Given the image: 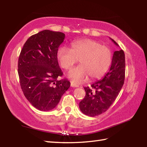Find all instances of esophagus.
<instances>
[{
  "mask_svg": "<svg viewBox=\"0 0 147 147\" xmlns=\"http://www.w3.org/2000/svg\"><path fill=\"white\" fill-rule=\"evenodd\" d=\"M71 86L72 87H78V86L75 85V84L73 83H71Z\"/></svg>",
  "mask_w": 147,
  "mask_h": 147,
  "instance_id": "esophagus-1",
  "label": "esophagus"
}]
</instances>
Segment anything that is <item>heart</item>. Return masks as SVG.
Segmentation results:
<instances>
[{"mask_svg": "<svg viewBox=\"0 0 147 147\" xmlns=\"http://www.w3.org/2000/svg\"><path fill=\"white\" fill-rule=\"evenodd\" d=\"M57 59L65 69H69L80 60V65L68 73L72 82L79 84L88 77L94 80L104 76L111 64L112 52L96 40L82 39L72 42L71 49L61 47L57 51Z\"/></svg>", "mask_w": 147, "mask_h": 147, "instance_id": "1", "label": "heart"}]
</instances>
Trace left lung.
<instances>
[{
  "mask_svg": "<svg viewBox=\"0 0 147 147\" xmlns=\"http://www.w3.org/2000/svg\"><path fill=\"white\" fill-rule=\"evenodd\" d=\"M112 41L119 46L113 39ZM125 78V55L123 50L114 52L110 69L101 80L91 86L84 87L86 95L80 102V111L91 117L98 115L113 104L124 85Z\"/></svg>",
  "mask_w": 147,
  "mask_h": 147,
  "instance_id": "1",
  "label": "left lung"
}]
</instances>
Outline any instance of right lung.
Segmentation results:
<instances>
[{
	"mask_svg": "<svg viewBox=\"0 0 147 147\" xmlns=\"http://www.w3.org/2000/svg\"><path fill=\"white\" fill-rule=\"evenodd\" d=\"M65 34L45 30L31 36L18 59V74L24 96L32 105L42 111L54 109L70 87L66 79L58 80L63 73L57 61L59 45Z\"/></svg>",
	"mask_w": 147,
	"mask_h": 147,
	"instance_id": "right-lung-1",
	"label": "right lung"
}]
</instances>
